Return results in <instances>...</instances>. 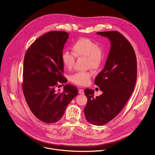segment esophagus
Here are the masks:
<instances>
[{
    "label": "esophagus",
    "instance_id": "obj_1",
    "mask_svg": "<svg viewBox=\"0 0 155 155\" xmlns=\"http://www.w3.org/2000/svg\"><path fill=\"white\" fill-rule=\"evenodd\" d=\"M78 93H80V94H83L84 93V91L83 89H80L79 91H78Z\"/></svg>",
    "mask_w": 155,
    "mask_h": 155
}]
</instances>
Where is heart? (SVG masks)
<instances>
[{"instance_id": "heart-1", "label": "heart", "mask_w": 155, "mask_h": 155, "mask_svg": "<svg viewBox=\"0 0 155 155\" xmlns=\"http://www.w3.org/2000/svg\"><path fill=\"white\" fill-rule=\"evenodd\" d=\"M72 50L73 54L64 51L62 54V63L64 66L69 70H71L74 66L75 57L85 58L87 68L92 69H97L104 59L103 48L89 38L78 39L73 44ZM91 78V74L87 71L78 72L71 77V80L73 83L81 86L89 84Z\"/></svg>"}]
</instances>
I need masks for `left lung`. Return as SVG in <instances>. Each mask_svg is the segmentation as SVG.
<instances>
[{
    "instance_id": "1",
    "label": "left lung",
    "mask_w": 155,
    "mask_h": 155,
    "mask_svg": "<svg viewBox=\"0 0 155 155\" xmlns=\"http://www.w3.org/2000/svg\"><path fill=\"white\" fill-rule=\"evenodd\" d=\"M111 42L110 53L103 70L97 75L94 84L102 94L94 96V91L84 90L87 97L84 109L86 120L101 126L116 117L129 99L136 83L137 58L128 40L117 31H99Z\"/></svg>"
}]
</instances>
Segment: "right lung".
Masks as SVG:
<instances>
[{
	"instance_id": "right-lung-1",
	"label": "right lung",
	"mask_w": 155,
	"mask_h": 155,
	"mask_svg": "<svg viewBox=\"0 0 155 155\" xmlns=\"http://www.w3.org/2000/svg\"><path fill=\"white\" fill-rule=\"evenodd\" d=\"M68 38L66 31L46 33L35 41L25 54L23 93L32 113L47 124L59 121L78 94L77 87L69 84L62 92L56 91L58 84L67 82L63 75L62 54Z\"/></svg>"
}]
</instances>
